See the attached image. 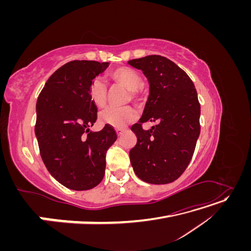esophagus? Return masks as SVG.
I'll list each match as a JSON object with an SVG mask.
<instances>
[{
    "instance_id": "34e87169",
    "label": "esophagus",
    "mask_w": 251,
    "mask_h": 251,
    "mask_svg": "<svg viewBox=\"0 0 251 251\" xmlns=\"http://www.w3.org/2000/svg\"><path fill=\"white\" fill-rule=\"evenodd\" d=\"M123 132H124L123 128H116V133H117L118 136H120L121 134H123Z\"/></svg>"
}]
</instances>
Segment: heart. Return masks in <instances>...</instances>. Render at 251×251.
Segmentation results:
<instances>
[{"label": "heart", "instance_id": "heart-1", "mask_svg": "<svg viewBox=\"0 0 251 251\" xmlns=\"http://www.w3.org/2000/svg\"><path fill=\"white\" fill-rule=\"evenodd\" d=\"M110 78L117 85L128 90L132 100L139 97V88L142 85V78L137 71L128 67H119L110 72ZM89 95L92 102L97 107H103L107 100V87L100 79H94L89 88ZM137 118V113L131 107L121 109L108 108L100 115V123L113 127L123 128Z\"/></svg>", "mask_w": 251, "mask_h": 251}]
</instances>
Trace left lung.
I'll return each instance as SVG.
<instances>
[{
	"mask_svg": "<svg viewBox=\"0 0 251 251\" xmlns=\"http://www.w3.org/2000/svg\"><path fill=\"white\" fill-rule=\"evenodd\" d=\"M150 82V96L142 117L131 130L137 143L130 151L135 174L151 184L177 180L192 160L200 135V102L194 82L172 60L161 55L128 60ZM148 121L157 122L143 130Z\"/></svg>",
	"mask_w": 251,
	"mask_h": 251,
	"instance_id": "left-lung-1",
	"label": "left lung"
}]
</instances>
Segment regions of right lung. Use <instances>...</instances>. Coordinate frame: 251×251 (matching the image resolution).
<instances>
[{
  "label": "right lung",
  "instance_id": "add662e5",
  "mask_svg": "<svg viewBox=\"0 0 251 251\" xmlns=\"http://www.w3.org/2000/svg\"><path fill=\"white\" fill-rule=\"evenodd\" d=\"M109 63L72 60L53 73L36 101L35 135L49 173L73 191H88L101 182L105 154L117 134L105 125L90 131L97 108L89 95L93 79Z\"/></svg>",
  "mask_w": 251,
  "mask_h": 251
}]
</instances>
